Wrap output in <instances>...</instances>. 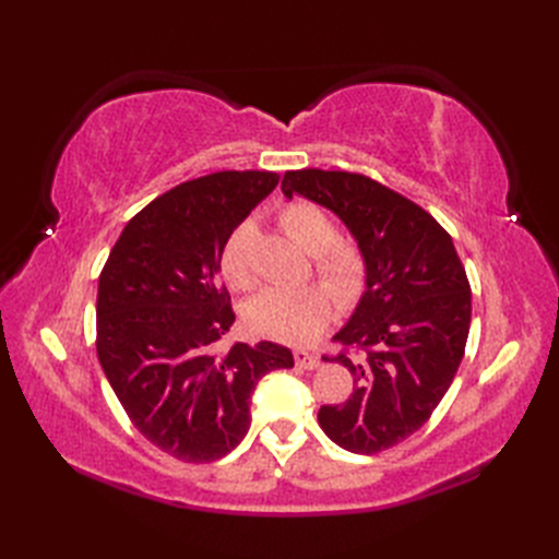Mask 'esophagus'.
Returning <instances> with one entry per match:
<instances>
[{
	"instance_id": "esophagus-1",
	"label": "esophagus",
	"mask_w": 559,
	"mask_h": 559,
	"mask_svg": "<svg viewBox=\"0 0 559 559\" xmlns=\"http://www.w3.org/2000/svg\"><path fill=\"white\" fill-rule=\"evenodd\" d=\"M294 359H296V366L306 368V370H312L319 366V357L312 352H306V349H296L294 352Z\"/></svg>"
}]
</instances>
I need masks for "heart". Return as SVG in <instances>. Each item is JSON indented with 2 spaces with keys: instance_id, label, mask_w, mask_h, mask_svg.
<instances>
[{
  "instance_id": "heart-1",
  "label": "heart",
  "mask_w": 559,
  "mask_h": 559,
  "mask_svg": "<svg viewBox=\"0 0 559 559\" xmlns=\"http://www.w3.org/2000/svg\"><path fill=\"white\" fill-rule=\"evenodd\" d=\"M277 222L289 238L314 257V267L341 306H349L364 292L366 261L352 242H337L331 216L310 200H294L280 210ZM253 226L235 228L218 257V267L233 292H251L257 270L251 263ZM329 290V292H330ZM328 292V293H329ZM324 286H296V289H265L247 308L249 326L282 343H310L326 329L333 314V299Z\"/></svg>"
}]
</instances>
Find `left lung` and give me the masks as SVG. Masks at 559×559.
<instances>
[{
	"instance_id": "8db88e82",
	"label": "left lung",
	"mask_w": 559,
	"mask_h": 559,
	"mask_svg": "<svg viewBox=\"0 0 559 559\" xmlns=\"http://www.w3.org/2000/svg\"><path fill=\"white\" fill-rule=\"evenodd\" d=\"M282 191L341 216L366 261V292L333 335L345 349L324 357L347 366L354 392L343 405H321L319 427L357 454L394 448L431 417L462 364L471 326L466 270L429 212L366 175L292 170Z\"/></svg>"
}]
</instances>
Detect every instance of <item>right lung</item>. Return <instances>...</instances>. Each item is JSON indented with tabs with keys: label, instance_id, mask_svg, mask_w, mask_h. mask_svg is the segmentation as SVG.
Here are the masks:
<instances>
[{
	"label": "right lung",
	"instance_id": "1",
	"mask_svg": "<svg viewBox=\"0 0 559 559\" xmlns=\"http://www.w3.org/2000/svg\"><path fill=\"white\" fill-rule=\"evenodd\" d=\"M277 181L226 170L175 186L130 218L99 273L97 359L134 429L181 462L226 456L251 425L253 386L294 366L267 341L216 352L235 321L218 257Z\"/></svg>",
	"mask_w": 559,
	"mask_h": 559
}]
</instances>
